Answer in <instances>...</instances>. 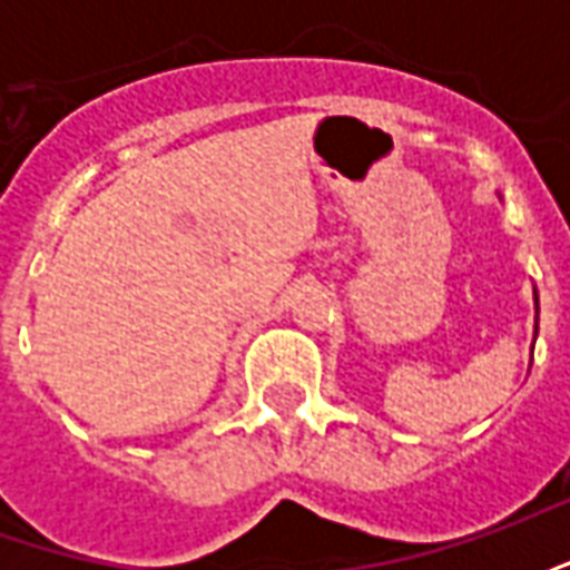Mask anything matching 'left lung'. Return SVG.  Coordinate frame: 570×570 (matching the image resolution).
<instances>
[{
    "label": "left lung",
    "instance_id": "obj_1",
    "mask_svg": "<svg viewBox=\"0 0 570 570\" xmlns=\"http://www.w3.org/2000/svg\"><path fill=\"white\" fill-rule=\"evenodd\" d=\"M534 305H538V289H534Z\"/></svg>",
    "mask_w": 570,
    "mask_h": 570
}]
</instances>
